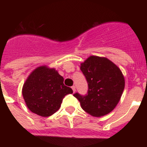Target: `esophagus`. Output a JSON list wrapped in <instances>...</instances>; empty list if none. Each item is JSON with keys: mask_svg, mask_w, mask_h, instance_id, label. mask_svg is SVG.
Masks as SVG:
<instances>
[{"mask_svg": "<svg viewBox=\"0 0 147 147\" xmlns=\"http://www.w3.org/2000/svg\"><path fill=\"white\" fill-rule=\"evenodd\" d=\"M71 88H72V90H73V92L74 93V92L76 91V87H75V86H72V87H71Z\"/></svg>", "mask_w": 147, "mask_h": 147, "instance_id": "obj_1", "label": "esophagus"}]
</instances>
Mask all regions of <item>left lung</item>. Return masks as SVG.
Wrapping results in <instances>:
<instances>
[{
  "label": "left lung",
  "instance_id": "1",
  "mask_svg": "<svg viewBox=\"0 0 147 147\" xmlns=\"http://www.w3.org/2000/svg\"><path fill=\"white\" fill-rule=\"evenodd\" d=\"M88 82L87 94H74L90 115H107L119 103L124 89V78L117 66L108 59L90 56L80 66Z\"/></svg>",
  "mask_w": 147,
  "mask_h": 147
}]
</instances>
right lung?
I'll list each match as a JSON object with an SVG mask.
<instances>
[{
    "instance_id": "obj_1",
    "label": "right lung",
    "mask_w": 147,
    "mask_h": 147,
    "mask_svg": "<svg viewBox=\"0 0 147 147\" xmlns=\"http://www.w3.org/2000/svg\"><path fill=\"white\" fill-rule=\"evenodd\" d=\"M64 79L54 68L37 67L30 74L23 87L27 107L37 115L48 117L59 109L66 95L73 93L63 83Z\"/></svg>"
}]
</instances>
